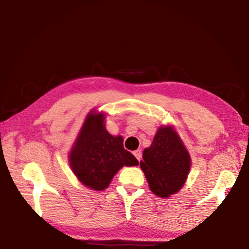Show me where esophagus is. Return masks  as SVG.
Returning <instances> with one entry per match:
<instances>
[{"label": "esophagus", "mask_w": 249, "mask_h": 249, "mask_svg": "<svg viewBox=\"0 0 249 249\" xmlns=\"http://www.w3.org/2000/svg\"><path fill=\"white\" fill-rule=\"evenodd\" d=\"M133 154H134L135 157H136V159L138 160V161H141V159H142V150L141 149H137V150H135Z\"/></svg>", "instance_id": "34e87169"}]
</instances>
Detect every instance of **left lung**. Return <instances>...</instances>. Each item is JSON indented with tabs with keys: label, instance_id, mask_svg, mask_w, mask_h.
I'll return each instance as SVG.
<instances>
[{
	"label": "left lung",
	"instance_id": "1",
	"mask_svg": "<svg viewBox=\"0 0 249 249\" xmlns=\"http://www.w3.org/2000/svg\"><path fill=\"white\" fill-rule=\"evenodd\" d=\"M142 159L141 168L156 196L167 197L182 188L191 159L174 128L160 127L153 144L142 153Z\"/></svg>",
	"mask_w": 249,
	"mask_h": 249
}]
</instances>
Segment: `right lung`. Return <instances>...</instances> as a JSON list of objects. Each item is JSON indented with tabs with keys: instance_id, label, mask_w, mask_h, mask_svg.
I'll list each match as a JSON object with an SVG mask.
<instances>
[{
	"instance_id": "obj_1",
	"label": "right lung",
	"mask_w": 249,
	"mask_h": 249,
	"mask_svg": "<svg viewBox=\"0 0 249 249\" xmlns=\"http://www.w3.org/2000/svg\"><path fill=\"white\" fill-rule=\"evenodd\" d=\"M104 114L87 116L69 155L74 175L88 188L104 190L124 166H137L138 160L124 149L123 137L112 136L104 127Z\"/></svg>"
}]
</instances>
